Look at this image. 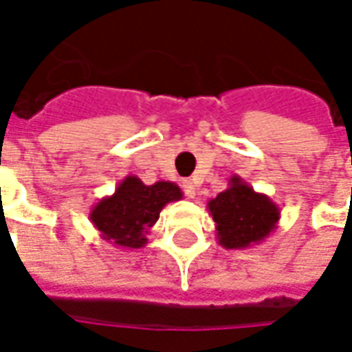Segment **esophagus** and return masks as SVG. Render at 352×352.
I'll return each instance as SVG.
<instances>
[{
	"instance_id": "esophagus-1",
	"label": "esophagus",
	"mask_w": 352,
	"mask_h": 352,
	"mask_svg": "<svg viewBox=\"0 0 352 352\" xmlns=\"http://www.w3.org/2000/svg\"><path fill=\"white\" fill-rule=\"evenodd\" d=\"M183 190L188 198H194V196H196V184L192 183V181H184Z\"/></svg>"
}]
</instances>
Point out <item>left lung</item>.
Instances as JSON below:
<instances>
[{
  "label": "left lung",
  "mask_w": 352,
  "mask_h": 352,
  "mask_svg": "<svg viewBox=\"0 0 352 352\" xmlns=\"http://www.w3.org/2000/svg\"><path fill=\"white\" fill-rule=\"evenodd\" d=\"M207 209L224 249H247L262 243L275 232L280 219L279 207L237 175L230 177L226 190L209 199Z\"/></svg>",
  "instance_id": "1"
}]
</instances>
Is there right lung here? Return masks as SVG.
Wrapping results in <instances>:
<instances>
[{
	"instance_id": "add662e5",
	"label": "right lung",
	"mask_w": 352,
	"mask_h": 352,
	"mask_svg": "<svg viewBox=\"0 0 352 352\" xmlns=\"http://www.w3.org/2000/svg\"><path fill=\"white\" fill-rule=\"evenodd\" d=\"M181 198L183 192L175 183L158 181L148 186L139 177L128 175L113 196L101 198L94 206L90 221L101 237L118 249H141L162 209Z\"/></svg>"
}]
</instances>
